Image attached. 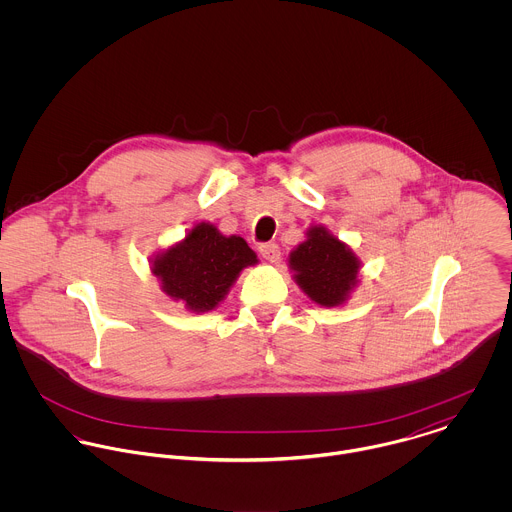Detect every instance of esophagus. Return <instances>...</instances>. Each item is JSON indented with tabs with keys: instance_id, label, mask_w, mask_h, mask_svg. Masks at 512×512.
Masks as SVG:
<instances>
[{
	"instance_id": "esophagus-1",
	"label": "esophagus",
	"mask_w": 512,
	"mask_h": 512,
	"mask_svg": "<svg viewBox=\"0 0 512 512\" xmlns=\"http://www.w3.org/2000/svg\"><path fill=\"white\" fill-rule=\"evenodd\" d=\"M260 254H262L264 260H268V262H272V264L278 262L280 256H282L280 246H278L276 242H264V244H260Z\"/></svg>"
}]
</instances>
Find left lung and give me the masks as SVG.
I'll list each match as a JSON object with an SVG mask.
<instances>
[{"instance_id":"obj_1","label":"left lung","mask_w":512,"mask_h":512,"mask_svg":"<svg viewBox=\"0 0 512 512\" xmlns=\"http://www.w3.org/2000/svg\"><path fill=\"white\" fill-rule=\"evenodd\" d=\"M290 268L297 286L315 303L335 307L357 286L361 262L325 226H313L307 230V240L290 254Z\"/></svg>"}]
</instances>
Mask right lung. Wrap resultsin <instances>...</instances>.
<instances>
[{"instance_id": "add662e5", "label": "right lung", "mask_w": 512, "mask_h": 512, "mask_svg": "<svg viewBox=\"0 0 512 512\" xmlns=\"http://www.w3.org/2000/svg\"><path fill=\"white\" fill-rule=\"evenodd\" d=\"M258 262L240 236H222L217 226L199 222L183 242L161 252L151 266L161 290L187 309L211 311L224 299L238 274Z\"/></svg>"}]
</instances>
